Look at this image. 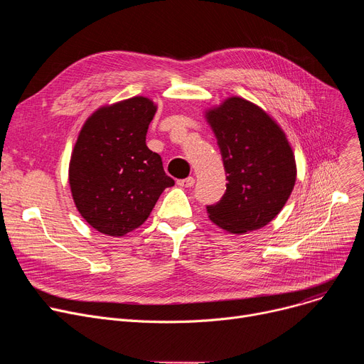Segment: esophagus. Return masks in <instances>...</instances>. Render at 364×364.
Returning a JSON list of instances; mask_svg holds the SVG:
<instances>
[{"label":"esophagus","mask_w":364,"mask_h":364,"mask_svg":"<svg viewBox=\"0 0 364 364\" xmlns=\"http://www.w3.org/2000/svg\"><path fill=\"white\" fill-rule=\"evenodd\" d=\"M177 184L180 187H192L195 184V178L193 177H188V178H184V180H178Z\"/></svg>","instance_id":"obj_1"}]
</instances>
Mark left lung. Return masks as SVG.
I'll return each mask as SVG.
<instances>
[{
  "label": "left lung",
  "mask_w": 364,
  "mask_h": 364,
  "mask_svg": "<svg viewBox=\"0 0 364 364\" xmlns=\"http://www.w3.org/2000/svg\"><path fill=\"white\" fill-rule=\"evenodd\" d=\"M220 147L227 188L209 220L223 230L245 235L274 220L295 181L294 150L282 127L262 107L239 95L205 110Z\"/></svg>",
  "instance_id": "left-lung-1"
}]
</instances>
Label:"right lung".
<instances>
[{
  "mask_svg": "<svg viewBox=\"0 0 364 364\" xmlns=\"http://www.w3.org/2000/svg\"><path fill=\"white\" fill-rule=\"evenodd\" d=\"M156 103L143 95L105 105L84 122L69 162L76 209L95 230L121 237L139 228L166 187L158 153L146 146Z\"/></svg>",
  "mask_w": 364,
  "mask_h": 364,
  "instance_id": "obj_1",
  "label": "right lung"
}]
</instances>
